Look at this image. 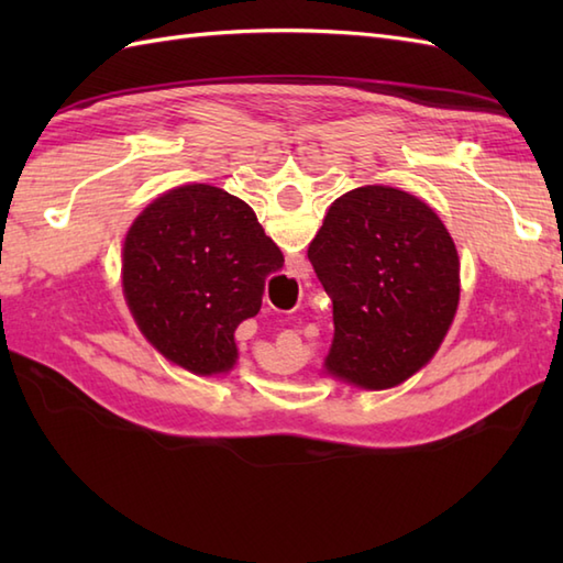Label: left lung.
<instances>
[{"label":"left lung","mask_w":563,"mask_h":563,"mask_svg":"<svg viewBox=\"0 0 563 563\" xmlns=\"http://www.w3.org/2000/svg\"><path fill=\"white\" fill-rule=\"evenodd\" d=\"M307 256L333 302L329 375L389 389L435 355L460 305V256L423 200L391 186L349 190Z\"/></svg>","instance_id":"obj_1"}]
</instances>
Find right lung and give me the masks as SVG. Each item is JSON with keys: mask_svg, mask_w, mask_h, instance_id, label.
I'll use <instances>...</instances> for the list:
<instances>
[{"mask_svg": "<svg viewBox=\"0 0 563 563\" xmlns=\"http://www.w3.org/2000/svg\"><path fill=\"white\" fill-rule=\"evenodd\" d=\"M283 254L244 200L178 186L140 212L123 244V292L140 331L196 375L236 363L234 331L258 314Z\"/></svg>", "mask_w": 563, "mask_h": 563, "instance_id": "add662e5", "label": "right lung"}]
</instances>
